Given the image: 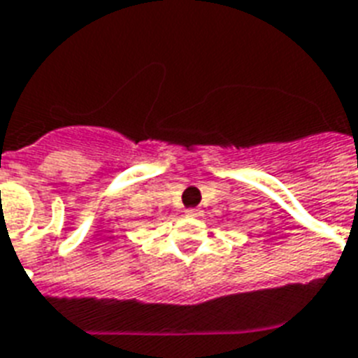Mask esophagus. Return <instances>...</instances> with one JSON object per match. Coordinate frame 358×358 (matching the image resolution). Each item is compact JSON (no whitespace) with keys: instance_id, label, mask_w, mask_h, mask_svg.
<instances>
[{"instance_id":"34e87169","label":"esophagus","mask_w":358,"mask_h":358,"mask_svg":"<svg viewBox=\"0 0 358 358\" xmlns=\"http://www.w3.org/2000/svg\"><path fill=\"white\" fill-rule=\"evenodd\" d=\"M185 215H187V217H200V209L189 208V209H185Z\"/></svg>"}]
</instances>
